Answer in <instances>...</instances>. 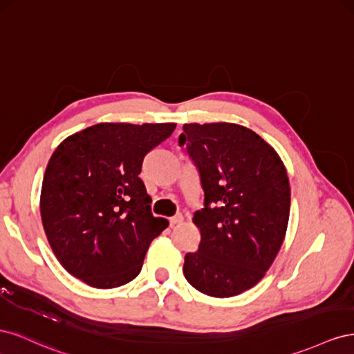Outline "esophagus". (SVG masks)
I'll list each match as a JSON object with an SVG mask.
<instances>
[{
    "label": "esophagus",
    "mask_w": 354,
    "mask_h": 354,
    "mask_svg": "<svg viewBox=\"0 0 354 354\" xmlns=\"http://www.w3.org/2000/svg\"><path fill=\"white\" fill-rule=\"evenodd\" d=\"M181 223H183V216H181V214H176L174 217L169 218L171 226H176V224H181Z\"/></svg>",
    "instance_id": "34e87169"
}]
</instances>
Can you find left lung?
<instances>
[{"label":"left lung","instance_id":"8db88e82","mask_svg":"<svg viewBox=\"0 0 354 354\" xmlns=\"http://www.w3.org/2000/svg\"><path fill=\"white\" fill-rule=\"evenodd\" d=\"M178 145L203 190L194 216L201 243L185 257V277L209 297L238 295L261 279L282 246L291 207L286 169L269 143L236 124H185Z\"/></svg>","mask_w":354,"mask_h":354}]
</instances>
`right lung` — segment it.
<instances>
[{
	"mask_svg": "<svg viewBox=\"0 0 354 354\" xmlns=\"http://www.w3.org/2000/svg\"><path fill=\"white\" fill-rule=\"evenodd\" d=\"M176 124L103 122L63 140L42 180L41 220L65 269L111 289L140 273L146 251L168 221L153 217L143 159Z\"/></svg>",
	"mask_w": 354,
	"mask_h": 354,
	"instance_id": "obj_1",
	"label": "right lung"
}]
</instances>
